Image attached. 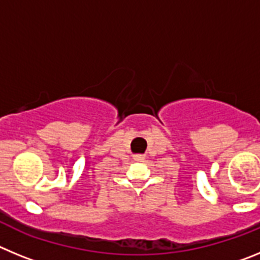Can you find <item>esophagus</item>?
Instances as JSON below:
<instances>
[{
  "label": "esophagus",
  "mask_w": 260,
  "mask_h": 260,
  "mask_svg": "<svg viewBox=\"0 0 260 260\" xmlns=\"http://www.w3.org/2000/svg\"><path fill=\"white\" fill-rule=\"evenodd\" d=\"M135 160H138V161H143L144 156L143 155H137V156H135Z\"/></svg>",
  "instance_id": "esophagus-1"
}]
</instances>
